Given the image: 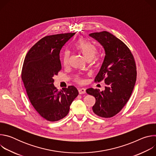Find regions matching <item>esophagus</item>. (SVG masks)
Segmentation results:
<instances>
[{
  "label": "esophagus",
  "mask_w": 156,
  "mask_h": 156,
  "mask_svg": "<svg viewBox=\"0 0 156 156\" xmlns=\"http://www.w3.org/2000/svg\"><path fill=\"white\" fill-rule=\"evenodd\" d=\"M78 92L80 94H85L86 93V89L84 87H80L78 89Z\"/></svg>",
  "instance_id": "esophagus-1"
}]
</instances>
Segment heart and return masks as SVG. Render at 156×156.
I'll list each match as a JSON object with an SVG mask.
<instances>
[{
	"instance_id": "obj_1",
	"label": "heart",
	"mask_w": 156,
	"mask_h": 156,
	"mask_svg": "<svg viewBox=\"0 0 156 156\" xmlns=\"http://www.w3.org/2000/svg\"><path fill=\"white\" fill-rule=\"evenodd\" d=\"M76 49L82 54L83 57L87 60H92L97 54V49L96 46L84 39H80L75 43ZM70 52L66 51L63 57V63L65 65L69 63L70 58Z\"/></svg>"
}]
</instances>
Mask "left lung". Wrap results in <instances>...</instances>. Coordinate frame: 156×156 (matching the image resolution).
<instances>
[{
    "mask_svg": "<svg viewBox=\"0 0 156 156\" xmlns=\"http://www.w3.org/2000/svg\"><path fill=\"white\" fill-rule=\"evenodd\" d=\"M103 47L105 57L95 81L104 79L106 86L101 91L89 88L86 93L96 98L93 110L103 118L118 114L129 100L136 80V64L125 44L107 31L89 34Z\"/></svg>",
    "mask_w": 156,
    "mask_h": 156,
    "instance_id": "1",
    "label": "left lung"
}]
</instances>
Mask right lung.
<instances>
[{
    "mask_svg": "<svg viewBox=\"0 0 156 156\" xmlns=\"http://www.w3.org/2000/svg\"><path fill=\"white\" fill-rule=\"evenodd\" d=\"M75 33L48 36L28 52L22 69L21 78L29 99L39 114L50 122L64 118L78 95L73 86L58 90L54 85V75L61 70L60 52Z\"/></svg>",
    "mask_w": 156,
    "mask_h": 156,
    "instance_id": "right-lung-1",
    "label": "right lung"
}]
</instances>
